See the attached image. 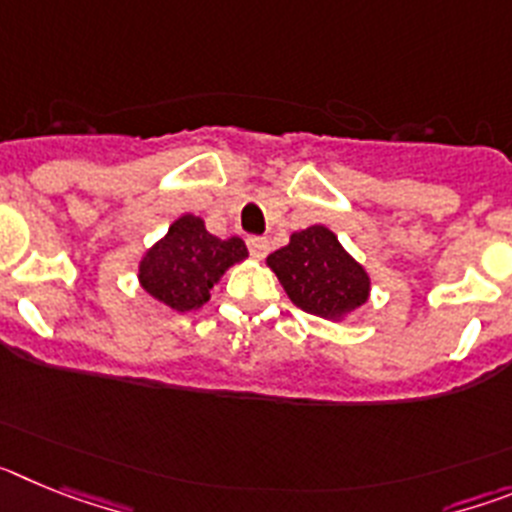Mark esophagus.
Returning a JSON list of instances; mask_svg holds the SVG:
<instances>
[{
  "label": "esophagus",
  "instance_id": "1",
  "mask_svg": "<svg viewBox=\"0 0 512 512\" xmlns=\"http://www.w3.org/2000/svg\"><path fill=\"white\" fill-rule=\"evenodd\" d=\"M246 243H248V251H251V256H256V259H264L266 253H269V241H266V238H261V235H251Z\"/></svg>",
  "mask_w": 512,
  "mask_h": 512
}]
</instances>
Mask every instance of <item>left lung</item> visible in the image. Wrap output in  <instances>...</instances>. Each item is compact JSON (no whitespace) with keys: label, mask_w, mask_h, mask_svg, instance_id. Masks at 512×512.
<instances>
[{"label":"left lung","mask_w":512,"mask_h":512,"mask_svg":"<svg viewBox=\"0 0 512 512\" xmlns=\"http://www.w3.org/2000/svg\"><path fill=\"white\" fill-rule=\"evenodd\" d=\"M289 300L310 315L343 318L369 297V277L323 225L300 230L269 256Z\"/></svg>","instance_id":"obj_1"}]
</instances>
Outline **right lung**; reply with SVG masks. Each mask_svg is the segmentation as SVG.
<instances>
[{"label":"right lung","mask_w":512,"mask_h":512,"mask_svg":"<svg viewBox=\"0 0 512 512\" xmlns=\"http://www.w3.org/2000/svg\"><path fill=\"white\" fill-rule=\"evenodd\" d=\"M246 256L241 238L220 241L207 233L200 217L184 215L140 261V284L153 300L171 310H197L210 300V289L220 274Z\"/></svg>","instance_id":"1"}]
</instances>
